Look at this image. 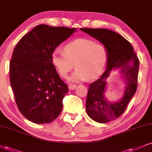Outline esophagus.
<instances>
[{
  "label": "esophagus",
  "instance_id": "1",
  "mask_svg": "<svg viewBox=\"0 0 152 152\" xmlns=\"http://www.w3.org/2000/svg\"><path fill=\"white\" fill-rule=\"evenodd\" d=\"M77 86L75 85H70L68 86V88L70 90H73V89H75L76 88Z\"/></svg>",
  "mask_w": 152,
  "mask_h": 152
}]
</instances>
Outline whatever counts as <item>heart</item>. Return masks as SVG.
Listing matches in <instances>:
<instances>
[{
  "label": "heart",
  "mask_w": 152,
  "mask_h": 152,
  "mask_svg": "<svg viewBox=\"0 0 152 152\" xmlns=\"http://www.w3.org/2000/svg\"><path fill=\"white\" fill-rule=\"evenodd\" d=\"M108 58V48L104 44L88 39H78L64 46L63 50H54L52 63L62 77L66 78L73 67L72 81L96 79L104 71Z\"/></svg>",
  "instance_id": "b5f03b06"
}]
</instances>
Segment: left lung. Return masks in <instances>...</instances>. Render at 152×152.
I'll return each mask as SVG.
<instances>
[{"mask_svg":"<svg viewBox=\"0 0 152 152\" xmlns=\"http://www.w3.org/2000/svg\"><path fill=\"white\" fill-rule=\"evenodd\" d=\"M104 44L108 51L107 69L98 80L91 83L87 91L86 110L94 121L105 123L117 119L124 113L127 106L136 92L138 85L140 61L130 42L119 34L106 29H80ZM115 67L121 69L126 80L123 99L116 103L107 102L103 93L106 79Z\"/></svg>","mask_w":152,"mask_h":152,"instance_id":"left-lung-1","label":"left lung"}]
</instances>
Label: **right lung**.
Segmentation results:
<instances>
[{
	"label": "right lung",
	"mask_w": 152,
	"mask_h": 152,
	"mask_svg": "<svg viewBox=\"0 0 152 152\" xmlns=\"http://www.w3.org/2000/svg\"><path fill=\"white\" fill-rule=\"evenodd\" d=\"M75 31L39 24L14 48L10 63L11 87L20 111L33 123H50L61 113L68 87L58 74L51 56Z\"/></svg>",
	"instance_id": "obj_1"
}]
</instances>
